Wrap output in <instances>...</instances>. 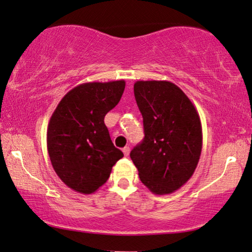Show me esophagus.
I'll return each instance as SVG.
<instances>
[{"mask_svg": "<svg viewBox=\"0 0 252 252\" xmlns=\"http://www.w3.org/2000/svg\"><path fill=\"white\" fill-rule=\"evenodd\" d=\"M129 151H130V149H129V147L127 146V147H125V148H123V153H124V155H125V156L127 157L129 155Z\"/></svg>", "mask_w": 252, "mask_h": 252, "instance_id": "obj_1", "label": "esophagus"}]
</instances>
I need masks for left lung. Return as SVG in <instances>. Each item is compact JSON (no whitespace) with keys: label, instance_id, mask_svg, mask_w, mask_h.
<instances>
[{"label":"left lung","instance_id":"left-lung-1","mask_svg":"<svg viewBox=\"0 0 252 252\" xmlns=\"http://www.w3.org/2000/svg\"><path fill=\"white\" fill-rule=\"evenodd\" d=\"M134 95L143 117L144 139L130 151V159L151 192L171 194L191 178L201 157L198 112L170 81H136Z\"/></svg>","mask_w":252,"mask_h":252}]
</instances>
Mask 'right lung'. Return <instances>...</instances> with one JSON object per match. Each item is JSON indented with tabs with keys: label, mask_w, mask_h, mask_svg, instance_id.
<instances>
[{
	"label": "right lung",
	"mask_w": 252,
	"mask_h": 252,
	"mask_svg": "<svg viewBox=\"0 0 252 252\" xmlns=\"http://www.w3.org/2000/svg\"><path fill=\"white\" fill-rule=\"evenodd\" d=\"M125 80L86 82L71 89L51 116L47 149L55 172L67 187L93 194L124 157L113 146L104 117L118 104Z\"/></svg>",
	"instance_id": "obj_1"
}]
</instances>
